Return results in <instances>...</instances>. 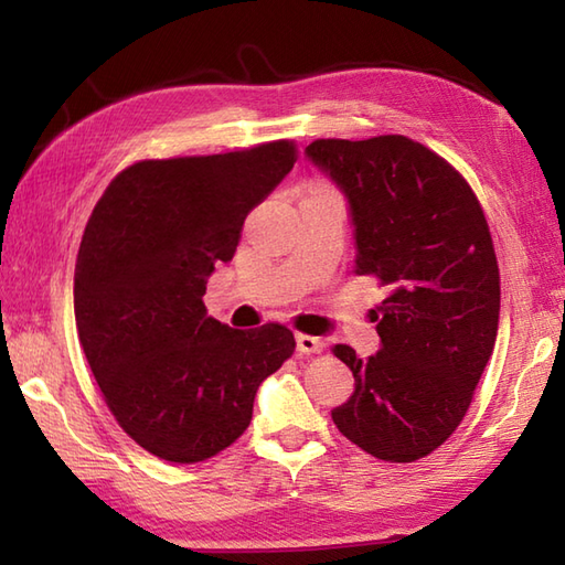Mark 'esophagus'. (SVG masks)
Listing matches in <instances>:
<instances>
[{"mask_svg":"<svg viewBox=\"0 0 565 565\" xmlns=\"http://www.w3.org/2000/svg\"><path fill=\"white\" fill-rule=\"evenodd\" d=\"M322 347H326V342L313 338V334H298L296 338V350L301 354H320Z\"/></svg>","mask_w":565,"mask_h":565,"instance_id":"1","label":"esophagus"}]
</instances>
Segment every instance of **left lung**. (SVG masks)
I'll use <instances>...</instances> for the list:
<instances>
[{
	"mask_svg": "<svg viewBox=\"0 0 565 565\" xmlns=\"http://www.w3.org/2000/svg\"><path fill=\"white\" fill-rule=\"evenodd\" d=\"M306 160L347 199L354 274L388 291L379 352L332 350L354 374L332 419L376 459L417 461L459 427L493 354L500 274L481 203L447 160L405 136L316 140Z\"/></svg>",
	"mask_w": 565,
	"mask_h": 565,
	"instance_id": "obj_1",
	"label": "left lung"
}]
</instances>
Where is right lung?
I'll use <instances>...</instances> for the list:
<instances>
[{"label":"right lung","instance_id":"add662e5","mask_svg":"<svg viewBox=\"0 0 565 565\" xmlns=\"http://www.w3.org/2000/svg\"><path fill=\"white\" fill-rule=\"evenodd\" d=\"M294 162L289 140L136 162L84 227L79 344L118 425L164 461L196 463L231 447L262 381L294 354L289 328L233 330L203 306L209 276L233 259L247 213Z\"/></svg>","mask_w":565,"mask_h":565}]
</instances>
